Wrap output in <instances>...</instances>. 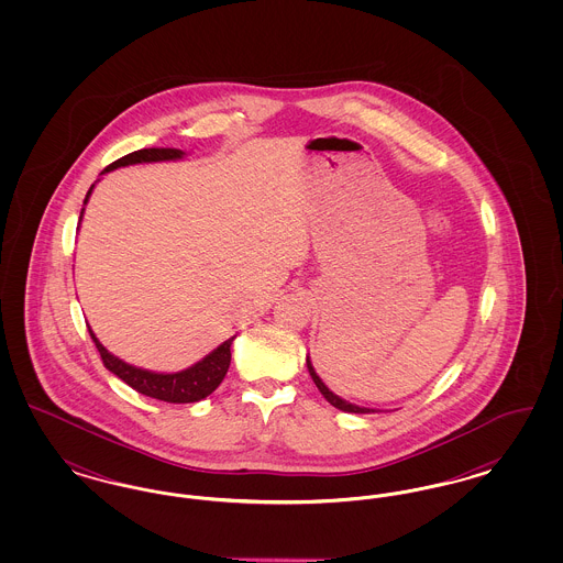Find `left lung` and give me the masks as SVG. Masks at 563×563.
Returning a JSON list of instances; mask_svg holds the SVG:
<instances>
[{
    "mask_svg": "<svg viewBox=\"0 0 563 563\" xmlns=\"http://www.w3.org/2000/svg\"><path fill=\"white\" fill-rule=\"evenodd\" d=\"M306 365H308V372L312 375L317 388L321 390L322 397L331 402L333 407H338V409H342V411H349V413H372V411H374V409H369V407H358V405H354V402L344 401V399H340L338 395H333V393L324 386V382L317 375V372H314V367H312V363H310V356L306 358Z\"/></svg>",
    "mask_w": 563,
    "mask_h": 563,
    "instance_id": "obj_1",
    "label": "left lung"
}]
</instances>
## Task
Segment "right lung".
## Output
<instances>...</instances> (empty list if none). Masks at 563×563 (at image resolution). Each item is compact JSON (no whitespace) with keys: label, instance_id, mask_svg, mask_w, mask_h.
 Wrapping results in <instances>:
<instances>
[{"label":"right lung","instance_id":"right-lung-1","mask_svg":"<svg viewBox=\"0 0 563 563\" xmlns=\"http://www.w3.org/2000/svg\"><path fill=\"white\" fill-rule=\"evenodd\" d=\"M184 156H186V152L173 150V147L139 150V152H133V154H129V156H122L120 161L111 162L101 175H106L109 170H115V168H120V166H129V164L181 161ZM92 188H95V186H90V189H88V194H86V198H84V205L88 202V198H90V194H92ZM81 214H84V209H81ZM88 331H90V338H92L95 346H97L101 358H103V365L108 367L109 372L113 375H118L122 382H126L136 393L145 395V397H152V399H158V401H202L205 397H209L214 388L221 384V379L228 374L230 361H232L230 346H232L234 338L225 340V342H223L221 346H217L211 354H207L202 361H198L196 365H191V367L184 369V372H177V374H156V372H147V369L129 365V363H124L122 358L113 356V354L97 340V335L92 333L90 327H88Z\"/></svg>","mask_w":563,"mask_h":563}]
</instances>
